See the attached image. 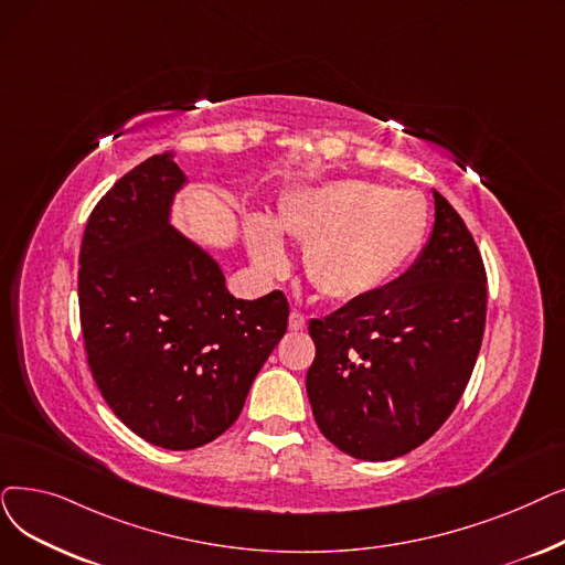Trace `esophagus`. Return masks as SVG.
<instances>
[{
  "label": "esophagus",
  "instance_id": "obj_1",
  "mask_svg": "<svg viewBox=\"0 0 565 565\" xmlns=\"http://www.w3.org/2000/svg\"><path fill=\"white\" fill-rule=\"evenodd\" d=\"M288 328H290L292 332H302V330L307 328V316L300 313V311H292L290 318H288Z\"/></svg>",
  "mask_w": 565,
  "mask_h": 565
}]
</instances>
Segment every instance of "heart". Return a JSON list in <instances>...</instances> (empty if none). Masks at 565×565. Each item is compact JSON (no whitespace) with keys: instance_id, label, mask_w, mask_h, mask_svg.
<instances>
[{"instance_id":"1","label":"heart","mask_w":565,"mask_h":565,"mask_svg":"<svg viewBox=\"0 0 565 565\" xmlns=\"http://www.w3.org/2000/svg\"><path fill=\"white\" fill-rule=\"evenodd\" d=\"M277 226L309 244L305 265L318 292L330 300H360L395 281L418 258L429 218L420 195L339 180L292 195ZM249 249L269 273L286 267L279 235L265 218L252 222Z\"/></svg>"}]
</instances>
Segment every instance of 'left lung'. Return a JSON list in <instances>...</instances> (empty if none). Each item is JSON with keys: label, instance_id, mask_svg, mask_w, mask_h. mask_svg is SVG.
Returning <instances> with one entry per match:
<instances>
[{"label": "left lung", "instance_id": "8db88e82", "mask_svg": "<svg viewBox=\"0 0 565 565\" xmlns=\"http://www.w3.org/2000/svg\"><path fill=\"white\" fill-rule=\"evenodd\" d=\"M434 205L431 237L411 269L309 323L316 425L355 459L387 461L423 446L450 418L480 353L484 263L438 191Z\"/></svg>", "mask_w": 565, "mask_h": 565}]
</instances>
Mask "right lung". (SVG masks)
Instances as JSON below:
<instances>
[{"label": "right lung", "mask_w": 565, "mask_h": 565, "mask_svg": "<svg viewBox=\"0 0 565 565\" xmlns=\"http://www.w3.org/2000/svg\"><path fill=\"white\" fill-rule=\"evenodd\" d=\"M182 184L170 154L119 178L87 218L78 269L89 372L117 418L166 450L201 448L237 420L290 311L281 290L233 298L168 224Z\"/></svg>", "instance_id": "right-lung-1"}]
</instances>
